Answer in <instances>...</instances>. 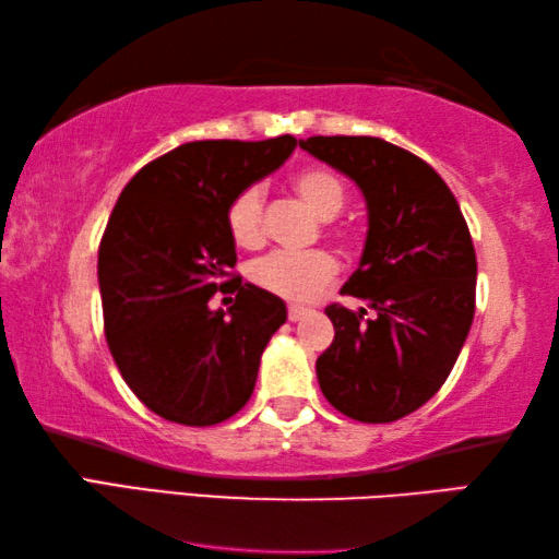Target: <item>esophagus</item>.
I'll list each match as a JSON object with an SVG mask.
<instances>
[{"instance_id": "esophagus-1", "label": "esophagus", "mask_w": 559, "mask_h": 559, "mask_svg": "<svg viewBox=\"0 0 559 559\" xmlns=\"http://www.w3.org/2000/svg\"><path fill=\"white\" fill-rule=\"evenodd\" d=\"M287 314H289L292 322H299V319L307 314V309H305V307H295V305H292V307L287 309Z\"/></svg>"}]
</instances>
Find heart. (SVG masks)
I'll return each mask as SVG.
<instances>
[{"label":"heart","mask_w":559,"mask_h":559,"mask_svg":"<svg viewBox=\"0 0 559 559\" xmlns=\"http://www.w3.org/2000/svg\"><path fill=\"white\" fill-rule=\"evenodd\" d=\"M292 190L317 217H334L346 203V186L326 168H305L292 176ZM227 233L240 247H258L264 240L262 190L247 186L237 193L225 213ZM340 235V233H334ZM340 264L324 250L270 252L250 264V280L260 289L287 301H309L336 277Z\"/></svg>","instance_id":"obj_1"}]
</instances>
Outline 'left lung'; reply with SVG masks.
<instances>
[{
    "label": "left lung",
    "mask_w": 559,
    "mask_h": 559,
    "mask_svg": "<svg viewBox=\"0 0 559 559\" xmlns=\"http://www.w3.org/2000/svg\"><path fill=\"white\" fill-rule=\"evenodd\" d=\"M361 188L369 233L342 295L373 309L329 305L334 342L317 359L329 404L361 424H391L443 386L471 332L478 262L471 230L443 178L371 135L299 141Z\"/></svg>",
    "instance_id": "8db88e82"
}]
</instances>
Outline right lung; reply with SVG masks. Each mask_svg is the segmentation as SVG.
<instances>
[{
    "label": "right lung",
    "mask_w": 559,
    "mask_h": 559,
    "mask_svg": "<svg viewBox=\"0 0 559 559\" xmlns=\"http://www.w3.org/2000/svg\"><path fill=\"white\" fill-rule=\"evenodd\" d=\"M295 145V135L178 145L135 173L108 217L98 247L106 342L128 389L160 418L215 426L252 396L287 307L230 272L225 213ZM215 290L236 301L210 310Z\"/></svg>",
    "instance_id": "1"
}]
</instances>
